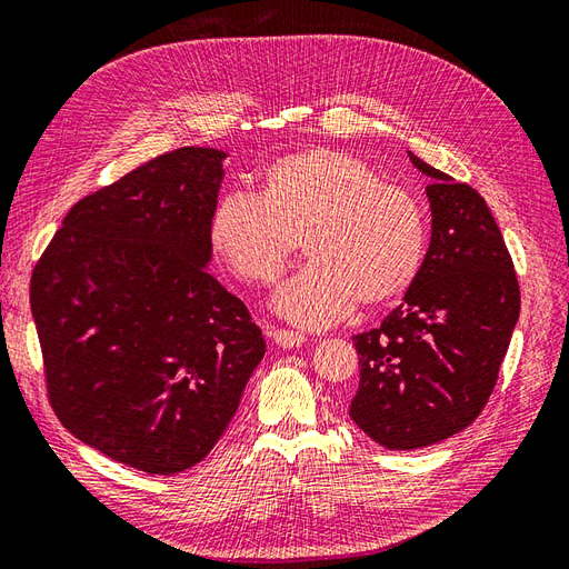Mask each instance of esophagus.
Instances as JSON below:
<instances>
[{
    "mask_svg": "<svg viewBox=\"0 0 569 569\" xmlns=\"http://www.w3.org/2000/svg\"><path fill=\"white\" fill-rule=\"evenodd\" d=\"M272 341L278 343V347L282 349H295V347H301V343L306 341V337L301 332H291V330H282V327H278V330L270 332Z\"/></svg>",
    "mask_w": 569,
    "mask_h": 569,
    "instance_id": "1",
    "label": "esophagus"
}]
</instances>
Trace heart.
Here are the masks:
<instances>
[{
	"instance_id": "1",
	"label": "heart",
	"mask_w": 569,
	"mask_h": 569,
	"mask_svg": "<svg viewBox=\"0 0 569 569\" xmlns=\"http://www.w3.org/2000/svg\"><path fill=\"white\" fill-rule=\"evenodd\" d=\"M209 239L239 280L270 284L299 249L311 258L274 291L272 308L301 327H325L356 303L389 306L416 287L427 261L422 201L382 182L349 151L313 147L268 163L258 197L222 194Z\"/></svg>"
}]
</instances>
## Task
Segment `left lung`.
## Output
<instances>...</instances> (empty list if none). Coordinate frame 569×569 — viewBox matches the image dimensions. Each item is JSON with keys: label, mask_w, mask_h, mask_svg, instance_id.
I'll use <instances>...</instances> for the list:
<instances>
[{"label": "left lung", "mask_w": 569, "mask_h": 569, "mask_svg": "<svg viewBox=\"0 0 569 569\" xmlns=\"http://www.w3.org/2000/svg\"><path fill=\"white\" fill-rule=\"evenodd\" d=\"M432 211L420 278L377 330L356 335L349 416L385 449H425L472 425L496 387L520 318L503 234L477 189L408 151Z\"/></svg>", "instance_id": "1"}]
</instances>
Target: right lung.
Listing matches in <instances>:
<instances>
[{"label": "right lung", "mask_w": 569, "mask_h": 569, "mask_svg": "<svg viewBox=\"0 0 569 569\" xmlns=\"http://www.w3.org/2000/svg\"><path fill=\"white\" fill-rule=\"evenodd\" d=\"M226 157L182 147L80 199L32 270L57 418L149 475L209 456L266 353L247 306L206 270Z\"/></svg>", "instance_id": "1"}]
</instances>
